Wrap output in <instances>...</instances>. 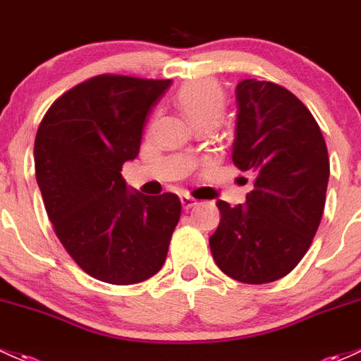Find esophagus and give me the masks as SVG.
<instances>
[{
	"mask_svg": "<svg viewBox=\"0 0 361 361\" xmlns=\"http://www.w3.org/2000/svg\"><path fill=\"white\" fill-rule=\"evenodd\" d=\"M180 200H181V204H183L185 209H192L193 205H197V200L190 195H181Z\"/></svg>",
	"mask_w": 361,
	"mask_h": 361,
	"instance_id": "1",
	"label": "esophagus"
}]
</instances>
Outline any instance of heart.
Segmentation results:
<instances>
[{
	"label": "heart",
	"mask_w": 361,
	"mask_h": 361,
	"mask_svg": "<svg viewBox=\"0 0 361 361\" xmlns=\"http://www.w3.org/2000/svg\"><path fill=\"white\" fill-rule=\"evenodd\" d=\"M174 101L193 126L205 123L216 126L224 116L226 96L216 82L199 80L183 85Z\"/></svg>",
	"instance_id": "heart-1"
}]
</instances>
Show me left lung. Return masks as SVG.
<instances>
[{
	"label": "left lung",
	"instance_id": "left-lung-1",
	"mask_svg": "<svg viewBox=\"0 0 361 361\" xmlns=\"http://www.w3.org/2000/svg\"><path fill=\"white\" fill-rule=\"evenodd\" d=\"M233 162L255 174L247 204L217 200L221 221L209 238L217 267L247 284L290 274L310 248L329 181L326 140L307 106L272 82L236 85Z\"/></svg>",
	"mask_w": 361,
	"mask_h": 361
}]
</instances>
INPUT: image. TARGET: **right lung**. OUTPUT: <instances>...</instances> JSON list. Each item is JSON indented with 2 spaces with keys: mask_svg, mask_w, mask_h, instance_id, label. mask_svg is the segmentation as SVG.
<instances>
[{
  "mask_svg": "<svg viewBox=\"0 0 361 361\" xmlns=\"http://www.w3.org/2000/svg\"><path fill=\"white\" fill-rule=\"evenodd\" d=\"M171 80L97 75L53 102L34 144L35 180L54 233L82 271L109 284H135L161 271L181 202L142 195L121 168Z\"/></svg>",
  "mask_w": 361,
  "mask_h": 361,
  "instance_id": "add662e5",
  "label": "right lung"
}]
</instances>
